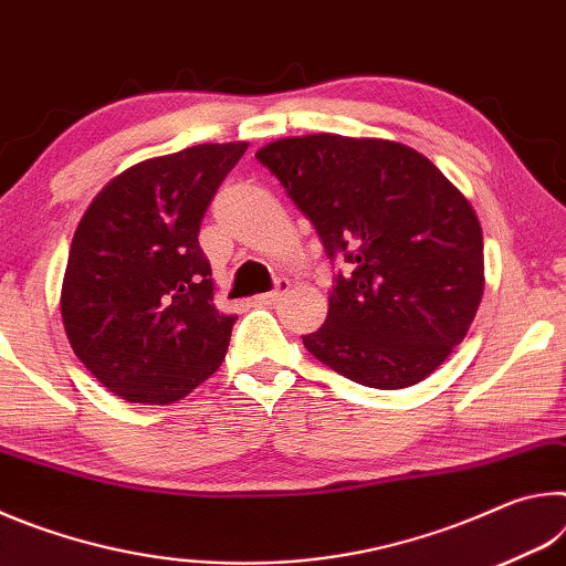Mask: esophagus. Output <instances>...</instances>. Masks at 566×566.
Returning a JSON list of instances; mask_svg holds the SVG:
<instances>
[{"mask_svg": "<svg viewBox=\"0 0 566 566\" xmlns=\"http://www.w3.org/2000/svg\"><path fill=\"white\" fill-rule=\"evenodd\" d=\"M290 280H276V284H274V290L272 292H266V294H260V296H254V302L256 304H274V302H280L282 296L290 292Z\"/></svg>", "mask_w": 566, "mask_h": 566, "instance_id": "obj_1", "label": "esophagus"}]
</instances>
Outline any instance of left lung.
Returning a JSON list of instances; mask_svg holds the SVG:
<instances>
[{"label":"left lung","mask_w":566,"mask_h":566,"mask_svg":"<svg viewBox=\"0 0 566 566\" xmlns=\"http://www.w3.org/2000/svg\"><path fill=\"white\" fill-rule=\"evenodd\" d=\"M256 159L317 229L334 276L327 322L302 342L375 389L427 379L472 324L484 292L482 227L424 155L387 139L310 134Z\"/></svg>","instance_id":"left-lung-1"}]
</instances>
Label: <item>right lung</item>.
<instances>
[{
    "mask_svg": "<svg viewBox=\"0 0 566 566\" xmlns=\"http://www.w3.org/2000/svg\"><path fill=\"white\" fill-rule=\"evenodd\" d=\"M244 151L247 142H229L139 161L92 199L76 227L64 329L117 397L171 405L222 364L237 317L214 306L199 224Z\"/></svg>",
    "mask_w": 566,
    "mask_h": 566,
    "instance_id": "right-lung-1",
    "label": "right lung"
}]
</instances>
